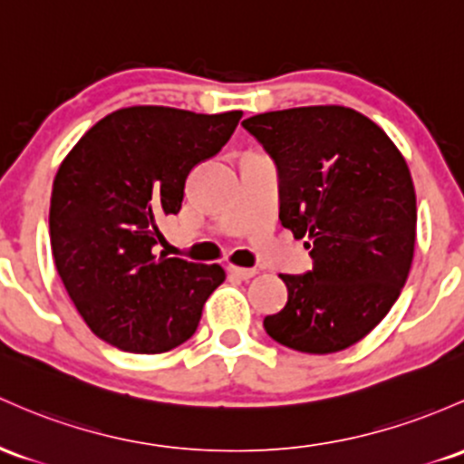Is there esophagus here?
<instances>
[{"label": "esophagus", "mask_w": 464, "mask_h": 464, "mask_svg": "<svg viewBox=\"0 0 464 464\" xmlns=\"http://www.w3.org/2000/svg\"><path fill=\"white\" fill-rule=\"evenodd\" d=\"M228 273L236 275V277H240V279H251L257 275L256 268H242V266H228Z\"/></svg>", "instance_id": "1"}]
</instances>
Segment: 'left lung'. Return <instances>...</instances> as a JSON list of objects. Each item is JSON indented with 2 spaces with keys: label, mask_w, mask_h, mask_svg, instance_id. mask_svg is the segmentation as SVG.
I'll use <instances>...</instances> for the list:
<instances>
[{
  "label": "left lung",
  "mask_w": 464,
  "mask_h": 464,
  "mask_svg": "<svg viewBox=\"0 0 464 464\" xmlns=\"http://www.w3.org/2000/svg\"><path fill=\"white\" fill-rule=\"evenodd\" d=\"M279 171V220L306 237L313 268L282 275L286 306L268 337L308 354L350 348L374 328L410 275L416 193L405 158L368 116L313 105L242 123Z\"/></svg>",
  "instance_id": "left-lung-1"
}]
</instances>
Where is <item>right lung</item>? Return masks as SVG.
<instances>
[{"instance_id":"add662e5","label":"right lung","mask_w":464,"mask_h":464,"mask_svg":"<svg viewBox=\"0 0 464 464\" xmlns=\"http://www.w3.org/2000/svg\"><path fill=\"white\" fill-rule=\"evenodd\" d=\"M240 119L158 105L116 110L61 162L50 198L54 266L105 343L158 354L196 333L224 268L156 256L158 220L180 211L191 169L227 145Z\"/></svg>"}]
</instances>
